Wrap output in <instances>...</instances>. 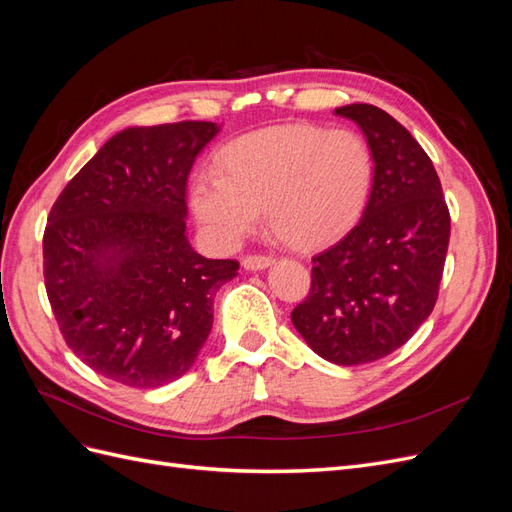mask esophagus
I'll use <instances>...</instances> for the list:
<instances>
[{
	"mask_svg": "<svg viewBox=\"0 0 512 512\" xmlns=\"http://www.w3.org/2000/svg\"><path fill=\"white\" fill-rule=\"evenodd\" d=\"M271 262H273V256H267V254H247V256H243L241 265H243V269H247V271H256V269L269 267Z\"/></svg>",
	"mask_w": 512,
	"mask_h": 512,
	"instance_id": "1",
	"label": "esophagus"
}]
</instances>
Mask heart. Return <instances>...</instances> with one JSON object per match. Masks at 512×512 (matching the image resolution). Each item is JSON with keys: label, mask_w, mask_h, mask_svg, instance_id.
<instances>
[{"label": "heart", "mask_w": 512, "mask_h": 512, "mask_svg": "<svg viewBox=\"0 0 512 512\" xmlns=\"http://www.w3.org/2000/svg\"><path fill=\"white\" fill-rule=\"evenodd\" d=\"M374 185V156L354 130L288 126L239 138L224 149L220 173L200 170L190 203L207 235L237 245L267 211L292 245H318L361 218Z\"/></svg>", "instance_id": "b5f03b06"}]
</instances>
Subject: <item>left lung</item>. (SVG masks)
Returning <instances> with one entry per match:
<instances>
[{"label":"left lung","mask_w":512,"mask_h":512,"mask_svg":"<svg viewBox=\"0 0 512 512\" xmlns=\"http://www.w3.org/2000/svg\"><path fill=\"white\" fill-rule=\"evenodd\" d=\"M335 113L365 132L374 185L359 224L312 258V286L290 318L322 359L361 365L404 346L433 312L451 213L436 168L397 119L374 104Z\"/></svg>","instance_id":"1"}]
</instances>
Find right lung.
<instances>
[{
  "instance_id": "1",
  "label": "right lung",
  "mask_w": 512,
  "mask_h": 512,
  "mask_svg": "<svg viewBox=\"0 0 512 512\" xmlns=\"http://www.w3.org/2000/svg\"><path fill=\"white\" fill-rule=\"evenodd\" d=\"M211 121L128 128L55 200L44 228V286L68 348L134 389L181 378L213 324V297L237 260L185 239V183Z\"/></svg>"
}]
</instances>
